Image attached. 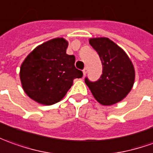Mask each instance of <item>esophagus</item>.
Here are the masks:
<instances>
[{"label":"esophagus","instance_id":"esophagus-1","mask_svg":"<svg viewBox=\"0 0 153 153\" xmlns=\"http://www.w3.org/2000/svg\"><path fill=\"white\" fill-rule=\"evenodd\" d=\"M86 73H87V69H86V68L83 69V74H84V76H85V74H86Z\"/></svg>","mask_w":153,"mask_h":153}]
</instances>
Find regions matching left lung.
Masks as SVG:
<instances>
[{"label":"left lung","instance_id":"obj_1","mask_svg":"<svg viewBox=\"0 0 153 153\" xmlns=\"http://www.w3.org/2000/svg\"><path fill=\"white\" fill-rule=\"evenodd\" d=\"M90 44L97 52L102 63V74L98 80L85 79L96 100L111 105L124 99L131 91L135 79L131 61L124 51L106 37L91 38Z\"/></svg>","mask_w":153,"mask_h":153}]
</instances>
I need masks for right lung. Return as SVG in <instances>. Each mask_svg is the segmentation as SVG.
I'll return each instance as SVG.
<instances>
[{
  "label": "right lung",
  "instance_id": "add662e5",
  "mask_svg": "<svg viewBox=\"0 0 153 153\" xmlns=\"http://www.w3.org/2000/svg\"><path fill=\"white\" fill-rule=\"evenodd\" d=\"M68 42L54 38L37 47L25 59L20 69L22 88L35 101L51 105L60 101L73 80L83 73L74 66L75 57L66 53Z\"/></svg>",
  "mask_w": 153,
  "mask_h": 153
}]
</instances>
